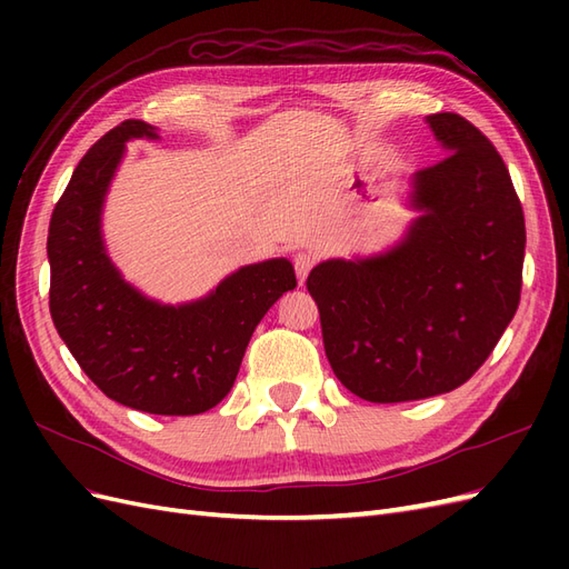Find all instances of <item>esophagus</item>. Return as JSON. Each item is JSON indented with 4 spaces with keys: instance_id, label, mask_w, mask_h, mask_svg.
Masks as SVG:
<instances>
[{
    "instance_id": "1",
    "label": "esophagus",
    "mask_w": 569,
    "mask_h": 569,
    "mask_svg": "<svg viewBox=\"0 0 569 569\" xmlns=\"http://www.w3.org/2000/svg\"><path fill=\"white\" fill-rule=\"evenodd\" d=\"M313 266H316V256L313 253H306V251L295 253V270H297L299 282H306L308 272H311Z\"/></svg>"
}]
</instances>
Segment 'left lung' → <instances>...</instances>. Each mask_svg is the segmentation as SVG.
I'll use <instances>...</instances> for the list:
<instances>
[{
	"label": "left lung",
	"instance_id": "obj_1",
	"mask_svg": "<svg viewBox=\"0 0 569 569\" xmlns=\"http://www.w3.org/2000/svg\"><path fill=\"white\" fill-rule=\"evenodd\" d=\"M451 153L412 176L403 242L366 261H325L306 287L337 380L372 403L465 385L520 303L525 213L501 153L458 113L427 116Z\"/></svg>",
	"mask_w": 569,
	"mask_h": 569
}]
</instances>
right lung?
I'll return each instance as SVG.
<instances>
[{
    "mask_svg": "<svg viewBox=\"0 0 569 569\" xmlns=\"http://www.w3.org/2000/svg\"><path fill=\"white\" fill-rule=\"evenodd\" d=\"M130 137L123 120L80 159L49 220V313L82 372L109 399L153 416H199L230 393L256 325L297 287L287 258L239 268L206 299L161 306L132 289L101 242V203Z\"/></svg>",
    "mask_w": 569,
    "mask_h": 569,
    "instance_id": "right-lung-1",
    "label": "right lung"
}]
</instances>
